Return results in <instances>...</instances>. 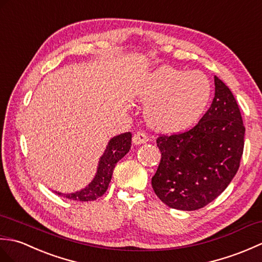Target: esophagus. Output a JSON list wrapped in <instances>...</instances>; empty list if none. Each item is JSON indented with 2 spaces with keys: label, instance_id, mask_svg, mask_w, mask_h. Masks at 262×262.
Returning <instances> with one entry per match:
<instances>
[{
  "label": "esophagus",
  "instance_id": "34e87169",
  "mask_svg": "<svg viewBox=\"0 0 262 262\" xmlns=\"http://www.w3.org/2000/svg\"><path fill=\"white\" fill-rule=\"evenodd\" d=\"M132 141L135 144H142V143H146L148 141V137L144 132H137L133 135L132 137Z\"/></svg>",
  "mask_w": 262,
  "mask_h": 262
}]
</instances>
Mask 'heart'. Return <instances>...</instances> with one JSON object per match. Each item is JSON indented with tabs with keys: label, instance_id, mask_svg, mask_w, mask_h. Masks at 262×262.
I'll list each match as a JSON object with an SVG mask.
<instances>
[{
	"label": "heart",
	"instance_id": "heart-1",
	"mask_svg": "<svg viewBox=\"0 0 262 262\" xmlns=\"http://www.w3.org/2000/svg\"><path fill=\"white\" fill-rule=\"evenodd\" d=\"M211 95V83L204 74L171 66L156 69L139 89V97L147 104L149 125L164 132L183 131L196 123Z\"/></svg>",
	"mask_w": 262,
	"mask_h": 262
}]
</instances>
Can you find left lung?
Returning <instances> with one entry per match:
<instances>
[{
    "mask_svg": "<svg viewBox=\"0 0 262 262\" xmlns=\"http://www.w3.org/2000/svg\"><path fill=\"white\" fill-rule=\"evenodd\" d=\"M210 108L191 129L160 135L158 169L151 179L156 195L167 206L195 211L214 201L240 167L245 132L239 105L230 89L214 77Z\"/></svg>",
    "mask_w": 262,
    "mask_h": 262,
    "instance_id": "8db88e82",
    "label": "left lung"
}]
</instances>
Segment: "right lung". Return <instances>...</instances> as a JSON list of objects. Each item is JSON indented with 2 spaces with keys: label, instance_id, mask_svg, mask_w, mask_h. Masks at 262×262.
I'll return each mask as SVG.
<instances>
[{
  "label": "right lung",
  "instance_id": "add662e5",
  "mask_svg": "<svg viewBox=\"0 0 262 262\" xmlns=\"http://www.w3.org/2000/svg\"><path fill=\"white\" fill-rule=\"evenodd\" d=\"M131 133L126 132L110 140L105 152L102 156L100 164H98L96 176L87 187L72 194H61L59 191L58 193L56 191V193L68 200L80 202L94 201L102 196L106 191L108 184L111 182L116 162L129 152L131 148Z\"/></svg>",
  "mask_w": 262,
  "mask_h": 262
}]
</instances>
